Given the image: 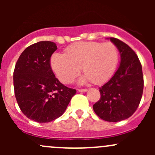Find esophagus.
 <instances>
[{"instance_id": "34e87169", "label": "esophagus", "mask_w": 155, "mask_h": 155, "mask_svg": "<svg viewBox=\"0 0 155 155\" xmlns=\"http://www.w3.org/2000/svg\"><path fill=\"white\" fill-rule=\"evenodd\" d=\"M79 92H86L87 91V89H86V88H85V89H79Z\"/></svg>"}]
</instances>
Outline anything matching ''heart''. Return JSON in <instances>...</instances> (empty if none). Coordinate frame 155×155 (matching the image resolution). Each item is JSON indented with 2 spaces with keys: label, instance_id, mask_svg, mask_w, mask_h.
<instances>
[{
  "label": "heart",
  "instance_id": "obj_1",
  "mask_svg": "<svg viewBox=\"0 0 155 155\" xmlns=\"http://www.w3.org/2000/svg\"><path fill=\"white\" fill-rule=\"evenodd\" d=\"M118 61L119 51L113 43L79 42L69 46L66 54H53L51 65L58 79L63 83H70L82 67L85 75L79 79V84L92 81L99 85L113 76Z\"/></svg>",
  "mask_w": 155,
  "mask_h": 155
}]
</instances>
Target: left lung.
Listing matches in <instances>:
<instances>
[{"label": "left lung", "instance_id": "8db88e82", "mask_svg": "<svg viewBox=\"0 0 155 155\" xmlns=\"http://www.w3.org/2000/svg\"><path fill=\"white\" fill-rule=\"evenodd\" d=\"M121 56L120 66L114 76L99 87L101 99L93 109L103 120L117 122L130 118L139 107L143 96L142 65L135 51L118 39L110 37Z\"/></svg>", "mask_w": 155, "mask_h": 155}]
</instances>
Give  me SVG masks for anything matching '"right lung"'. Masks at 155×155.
Instances as JSON below:
<instances>
[{"label": "right lung", "instance_id": "add662e5", "mask_svg": "<svg viewBox=\"0 0 155 155\" xmlns=\"http://www.w3.org/2000/svg\"><path fill=\"white\" fill-rule=\"evenodd\" d=\"M57 46L40 41L24 50L15 64L13 73L15 96L25 115L39 123L56 119L64 112L76 93L55 77L50 58Z\"/></svg>", "mask_w": 155, "mask_h": 155}]
</instances>
